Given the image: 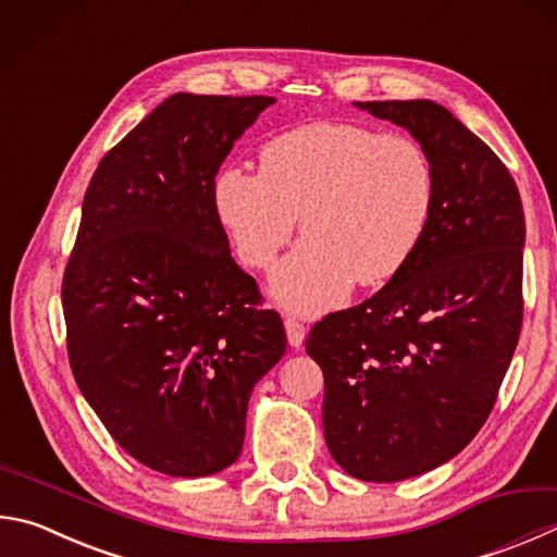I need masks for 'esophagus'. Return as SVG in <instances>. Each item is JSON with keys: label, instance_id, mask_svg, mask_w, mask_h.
<instances>
[{"label": "esophagus", "instance_id": "1", "mask_svg": "<svg viewBox=\"0 0 557 557\" xmlns=\"http://www.w3.org/2000/svg\"><path fill=\"white\" fill-rule=\"evenodd\" d=\"M285 329H287L289 346H292V348H301V343H305V336H307L305 323L297 321V319H292V317H287V319H285Z\"/></svg>", "mask_w": 557, "mask_h": 557}]
</instances>
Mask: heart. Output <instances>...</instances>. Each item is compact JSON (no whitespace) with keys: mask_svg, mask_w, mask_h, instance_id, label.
<instances>
[{"mask_svg":"<svg viewBox=\"0 0 557 557\" xmlns=\"http://www.w3.org/2000/svg\"><path fill=\"white\" fill-rule=\"evenodd\" d=\"M211 197L238 258L256 270L275 262L301 216L307 238L272 272L270 295L317 317L356 282L377 287L409 265L431 224L436 177L411 136L311 121L260 148V173L221 168Z\"/></svg>","mask_w":557,"mask_h":557,"instance_id":"1","label":"heart"}]
</instances>
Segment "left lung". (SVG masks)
<instances>
[{"instance_id": "left-lung-1", "label": "left lung", "mask_w": 557, "mask_h": 557, "mask_svg": "<svg viewBox=\"0 0 557 557\" xmlns=\"http://www.w3.org/2000/svg\"><path fill=\"white\" fill-rule=\"evenodd\" d=\"M426 150L436 205L419 250L358 307L313 323L323 436L343 470L399 482L455 458L497 401L523 319V207L494 150L429 99L356 102Z\"/></svg>"}]
</instances>
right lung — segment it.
<instances>
[{
    "mask_svg": "<svg viewBox=\"0 0 557 557\" xmlns=\"http://www.w3.org/2000/svg\"><path fill=\"white\" fill-rule=\"evenodd\" d=\"M270 104L168 97L85 191L63 277L70 368L111 438L170 478L236 462L250 392L287 348L211 197L224 158Z\"/></svg>",
    "mask_w": 557,
    "mask_h": 557,
    "instance_id": "obj_1",
    "label": "right lung"
}]
</instances>
